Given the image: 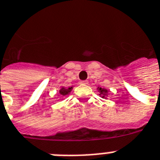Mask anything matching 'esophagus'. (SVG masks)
<instances>
[{
    "label": "esophagus",
    "instance_id": "34e87169",
    "mask_svg": "<svg viewBox=\"0 0 160 160\" xmlns=\"http://www.w3.org/2000/svg\"><path fill=\"white\" fill-rule=\"evenodd\" d=\"M80 83H81V84H88V81H81L80 82Z\"/></svg>",
    "mask_w": 160,
    "mask_h": 160
}]
</instances>
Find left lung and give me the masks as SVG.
<instances>
[{"instance_id":"8db88e82","label":"left lung","mask_w":160,"mask_h":160,"mask_svg":"<svg viewBox=\"0 0 160 160\" xmlns=\"http://www.w3.org/2000/svg\"><path fill=\"white\" fill-rule=\"evenodd\" d=\"M99 92H101V95L102 96V98H105V96H107V93H108V91L106 89H104V88H98Z\"/></svg>"}]
</instances>
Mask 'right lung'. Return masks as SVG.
I'll use <instances>...</instances> for the list:
<instances>
[{
  "label": "right lung",
  "instance_id": "right-lung-1",
  "mask_svg": "<svg viewBox=\"0 0 160 160\" xmlns=\"http://www.w3.org/2000/svg\"><path fill=\"white\" fill-rule=\"evenodd\" d=\"M72 88H62L61 89H60V91H59V94L61 95V96H65V95L68 94L69 92L72 91Z\"/></svg>",
  "mask_w": 160,
  "mask_h": 160
}]
</instances>
